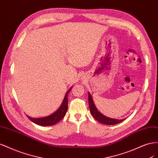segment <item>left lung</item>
<instances>
[{"instance_id":"1","label":"left lung","mask_w":158,"mask_h":158,"mask_svg":"<svg viewBox=\"0 0 158 158\" xmlns=\"http://www.w3.org/2000/svg\"><path fill=\"white\" fill-rule=\"evenodd\" d=\"M88 102H89V107L91 114H92V115L95 120H97L99 123L104 124V125H116V124H118L119 123H121L122 121L125 120V118L115 119V118H109L103 115L102 113H101L98 111L96 107H95L92 95H91L89 92H88Z\"/></svg>"}]
</instances>
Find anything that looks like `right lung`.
Segmentation results:
<instances>
[{
	"mask_svg": "<svg viewBox=\"0 0 158 158\" xmlns=\"http://www.w3.org/2000/svg\"><path fill=\"white\" fill-rule=\"evenodd\" d=\"M72 86L67 92L66 93L65 96L64 98L63 102H62L61 106L59 108L56 110L55 112L52 114H50L49 116H47L45 117L41 118H33L31 117L27 116L28 118L30 119L31 121L34 123L38 125H40L42 127H46V126H51L54 125L57 123H59L62 118H63L66 113L68 109V94H69L70 91L72 89Z\"/></svg>",
	"mask_w": 158,
	"mask_h": 158,
	"instance_id": "add662e5",
	"label": "right lung"
}]
</instances>
